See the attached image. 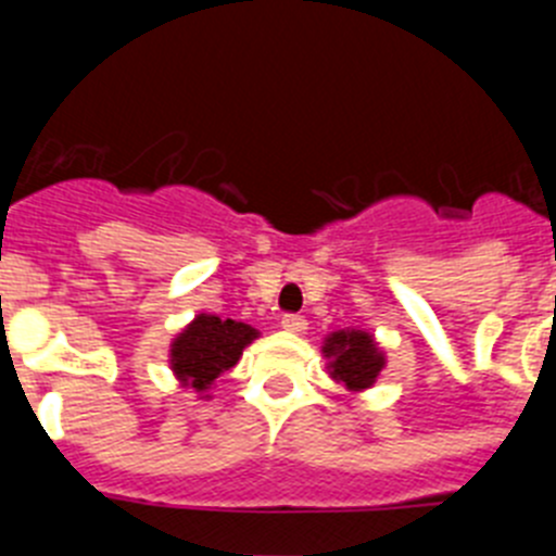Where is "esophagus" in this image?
<instances>
[{
	"mask_svg": "<svg viewBox=\"0 0 556 556\" xmlns=\"http://www.w3.org/2000/svg\"><path fill=\"white\" fill-rule=\"evenodd\" d=\"M281 326H283V331H289V333H303L308 328V323L303 320L301 314H283Z\"/></svg>",
	"mask_w": 556,
	"mask_h": 556,
	"instance_id": "34e87169",
	"label": "esophagus"
}]
</instances>
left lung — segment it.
<instances>
[{"label": "left lung", "mask_w": 556, "mask_h": 556, "mask_svg": "<svg viewBox=\"0 0 556 556\" xmlns=\"http://www.w3.org/2000/svg\"><path fill=\"white\" fill-rule=\"evenodd\" d=\"M323 356L328 358V376L348 392H365L387 367L384 351L370 331L342 328L323 339Z\"/></svg>", "instance_id": "obj_1"}]
</instances>
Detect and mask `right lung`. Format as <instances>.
I'll return each mask as SVG.
<instances>
[{
    "instance_id": "1",
    "label": "right lung",
    "mask_w": 556,
    "mask_h": 556,
    "mask_svg": "<svg viewBox=\"0 0 556 556\" xmlns=\"http://www.w3.org/2000/svg\"><path fill=\"white\" fill-rule=\"evenodd\" d=\"M262 333L248 323L223 320L217 314H198L169 345V370L180 387L208 401L211 387L242 358L244 348Z\"/></svg>"
}]
</instances>
